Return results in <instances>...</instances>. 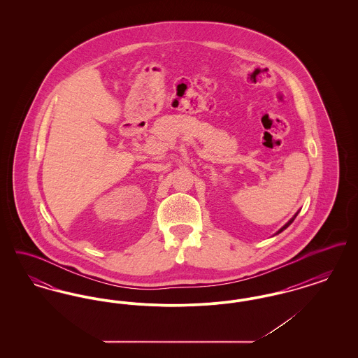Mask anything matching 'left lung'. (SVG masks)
<instances>
[{"label": "left lung", "mask_w": 358, "mask_h": 358, "mask_svg": "<svg viewBox=\"0 0 358 358\" xmlns=\"http://www.w3.org/2000/svg\"><path fill=\"white\" fill-rule=\"evenodd\" d=\"M296 215H298V213H295V215H294V217H291V219H289V222H286V224H285V225H283V227H282V228H280V229H279V231H278V232H276V234H275V235H278V234H280V232H282V231H285V229H286V228H287V227H289V224H291V222H294V220H295V217H296Z\"/></svg>", "instance_id": "obj_1"}]
</instances>
